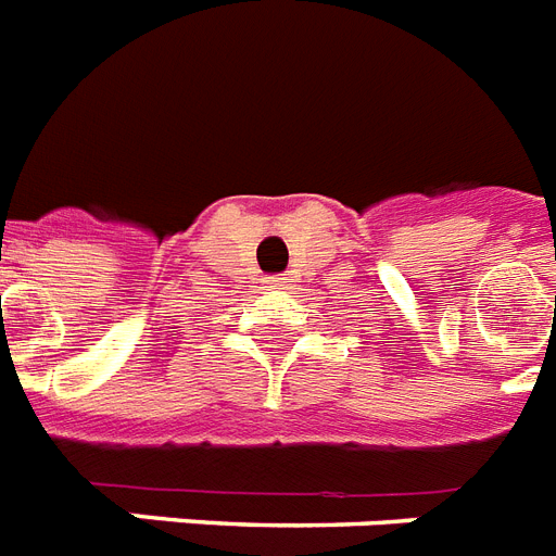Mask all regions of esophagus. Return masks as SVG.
I'll list each match as a JSON object with an SVG mask.
<instances>
[{"instance_id": "34e87169", "label": "esophagus", "mask_w": 556, "mask_h": 556, "mask_svg": "<svg viewBox=\"0 0 556 556\" xmlns=\"http://www.w3.org/2000/svg\"><path fill=\"white\" fill-rule=\"evenodd\" d=\"M269 283H273V290H283V287H287V278H269Z\"/></svg>"}]
</instances>
